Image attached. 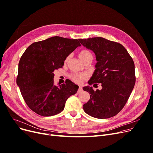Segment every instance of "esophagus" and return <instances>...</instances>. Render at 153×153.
<instances>
[{
    "mask_svg": "<svg viewBox=\"0 0 153 153\" xmlns=\"http://www.w3.org/2000/svg\"><path fill=\"white\" fill-rule=\"evenodd\" d=\"M82 87H81V86H79L77 92H82Z\"/></svg>",
    "mask_w": 153,
    "mask_h": 153,
    "instance_id": "34e87169",
    "label": "esophagus"
}]
</instances>
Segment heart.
Listing matches in <instances>:
<instances>
[{"label":"heart","mask_w":153,"mask_h":153,"mask_svg":"<svg viewBox=\"0 0 153 153\" xmlns=\"http://www.w3.org/2000/svg\"><path fill=\"white\" fill-rule=\"evenodd\" d=\"M89 56H92L91 53L87 50H82L81 51L79 54V57L80 58L81 60L82 61L84 59L87 58ZM68 57L65 59V62H67ZM88 77V75L85 74V73H82V74H74L71 76V78L73 81L77 83H81L83 80L85 79Z\"/></svg>","instance_id":"heart-1"}]
</instances>
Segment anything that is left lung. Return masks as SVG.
Wrapping results in <instances>:
<instances>
[{"label": "left lung", "instance_id": "left-lung-1", "mask_svg": "<svg viewBox=\"0 0 153 153\" xmlns=\"http://www.w3.org/2000/svg\"><path fill=\"white\" fill-rule=\"evenodd\" d=\"M79 41L96 55V69L88 84L101 83L102 86L101 90L96 91L89 85L83 88L90 94L89 100L83 105L84 111L98 119L114 116L124 108L134 88V61L119 43L100 37Z\"/></svg>", "mask_w": 153, "mask_h": 153}]
</instances>
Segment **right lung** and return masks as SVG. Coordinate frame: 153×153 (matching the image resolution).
Wrapping results in <instances>:
<instances>
[{
  "instance_id": "1",
  "label": "right lung",
  "mask_w": 153,
  "mask_h": 153,
  "mask_svg": "<svg viewBox=\"0 0 153 153\" xmlns=\"http://www.w3.org/2000/svg\"><path fill=\"white\" fill-rule=\"evenodd\" d=\"M79 39L54 36L34 42L19 62L17 84L29 108L42 116L64 110L65 102L79 86L71 81L55 85L54 71L64 65L67 57L79 46Z\"/></svg>"
}]
</instances>
